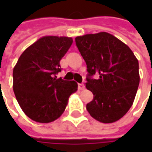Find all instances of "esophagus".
<instances>
[{
    "instance_id": "1",
    "label": "esophagus",
    "mask_w": 152,
    "mask_h": 152,
    "mask_svg": "<svg viewBox=\"0 0 152 152\" xmlns=\"http://www.w3.org/2000/svg\"><path fill=\"white\" fill-rule=\"evenodd\" d=\"M78 89H79L80 90L85 89V86H84V84H78Z\"/></svg>"
}]
</instances>
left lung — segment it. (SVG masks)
I'll return each instance as SVG.
<instances>
[{
    "mask_svg": "<svg viewBox=\"0 0 152 152\" xmlns=\"http://www.w3.org/2000/svg\"><path fill=\"white\" fill-rule=\"evenodd\" d=\"M76 44L89 72L86 88L94 94L87 111L102 123L119 121L130 109L137 94L138 60L127 45L105 31L76 37ZM94 74L99 79H91Z\"/></svg>",
    "mask_w": 152,
    "mask_h": 152,
    "instance_id": "left-lung-1",
    "label": "left lung"
}]
</instances>
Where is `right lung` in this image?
<instances>
[{"mask_svg": "<svg viewBox=\"0 0 152 152\" xmlns=\"http://www.w3.org/2000/svg\"><path fill=\"white\" fill-rule=\"evenodd\" d=\"M73 40L67 37L45 36L23 52L13 71V89L25 115L39 123L59 118L71 94L77 91L74 80L57 78L59 62Z\"/></svg>", "mask_w": 152, "mask_h": 152, "instance_id": "right-lung-1", "label": "right lung"}]
</instances>
